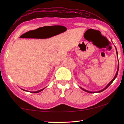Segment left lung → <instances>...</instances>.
Here are the masks:
<instances>
[{
    "label": "left lung",
    "mask_w": 124,
    "mask_h": 124,
    "mask_svg": "<svg viewBox=\"0 0 124 124\" xmlns=\"http://www.w3.org/2000/svg\"><path fill=\"white\" fill-rule=\"evenodd\" d=\"M116 54H117V50H116ZM117 58H118V57H117ZM119 63H118V67H117V72H116V74H115V77H114V78H113V79H112V80L110 81V82L107 85V86L105 87V88H104L103 89V90H100V91H97V92H102L103 91H104V90H106L107 88H108L109 86V85L111 84H112L113 82V81L114 80H115V79L116 78V77H117V73H118V70H119ZM81 89H83L84 91H86V92H89V93H95V92H90V91H87V90H85V89H83V88H81Z\"/></svg>",
    "instance_id": "8db88e82"
}]
</instances>
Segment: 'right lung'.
I'll return each instance as SVG.
<instances>
[{"instance_id":"1","label":"right lung","mask_w":124,"mask_h":124,"mask_svg":"<svg viewBox=\"0 0 124 124\" xmlns=\"http://www.w3.org/2000/svg\"><path fill=\"white\" fill-rule=\"evenodd\" d=\"M44 89H41V90H39V91H35V92H32V93H38V92L41 91L42 90H43ZM22 90H23V89H22ZM24 91H25V90H24Z\"/></svg>"}]
</instances>
